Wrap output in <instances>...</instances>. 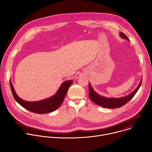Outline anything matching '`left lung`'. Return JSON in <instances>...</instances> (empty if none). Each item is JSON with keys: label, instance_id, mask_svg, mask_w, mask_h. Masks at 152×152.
<instances>
[{"label": "left lung", "instance_id": "left-lung-1", "mask_svg": "<svg viewBox=\"0 0 152 152\" xmlns=\"http://www.w3.org/2000/svg\"><path fill=\"white\" fill-rule=\"evenodd\" d=\"M120 35L121 37H122L123 38H124L129 41L127 37L124 33L120 32ZM141 82L142 80H141V82L139 83L138 86L132 93H131L128 96L120 98H107L106 97L100 96L94 91V90L92 88L91 85L89 83V97L94 103L103 107L109 108V109H110V108L114 109V108L120 107L132 99V97L135 96L136 93L139 90L141 85Z\"/></svg>", "mask_w": 152, "mask_h": 152}]
</instances>
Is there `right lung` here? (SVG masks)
Returning <instances> with one entry per match:
<instances>
[{"mask_svg": "<svg viewBox=\"0 0 152 152\" xmlns=\"http://www.w3.org/2000/svg\"><path fill=\"white\" fill-rule=\"evenodd\" d=\"M10 82L13 97L18 103L31 112L42 114L51 113L58 109L63 102L70 86L73 83V80H70L64 82L53 96L37 102H27L21 99L15 93L11 80Z\"/></svg>", "mask_w": 152, "mask_h": 152, "instance_id": "obj_1", "label": "right lung"}]
</instances>
